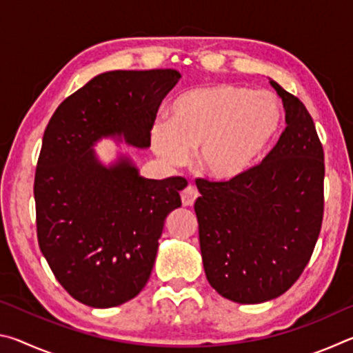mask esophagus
I'll list each match as a JSON object with an SVG mask.
<instances>
[{"instance_id": "obj_1", "label": "esophagus", "mask_w": 353, "mask_h": 353, "mask_svg": "<svg viewBox=\"0 0 353 353\" xmlns=\"http://www.w3.org/2000/svg\"><path fill=\"white\" fill-rule=\"evenodd\" d=\"M198 190L194 187H187L182 191V204L183 207H191L194 204V201L198 199Z\"/></svg>"}]
</instances>
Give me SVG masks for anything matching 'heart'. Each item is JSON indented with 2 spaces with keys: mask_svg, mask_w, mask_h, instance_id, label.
<instances>
[{
  "mask_svg": "<svg viewBox=\"0 0 353 353\" xmlns=\"http://www.w3.org/2000/svg\"><path fill=\"white\" fill-rule=\"evenodd\" d=\"M282 124L277 98L236 83L190 88L172 101L168 121L149 132L154 154L179 168L196 149V165L214 182H232L252 168Z\"/></svg>",
  "mask_w": 353,
  "mask_h": 353,
  "instance_id": "heart-1",
  "label": "heart"
}]
</instances>
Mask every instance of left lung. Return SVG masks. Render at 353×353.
I'll list each match as a JSON object with an SVG mask.
<instances>
[{
    "instance_id": "obj_1",
    "label": "left lung",
    "mask_w": 353,
    "mask_h": 353,
    "mask_svg": "<svg viewBox=\"0 0 353 353\" xmlns=\"http://www.w3.org/2000/svg\"><path fill=\"white\" fill-rule=\"evenodd\" d=\"M286 128L260 165L232 182L201 179L194 212L208 283L238 303L288 291L308 265L324 214V151L301 101L270 79Z\"/></svg>"
}]
</instances>
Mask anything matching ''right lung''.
Returning a JSON list of instances; mask_svg holds the SVG:
<instances>
[{
	"mask_svg": "<svg viewBox=\"0 0 353 353\" xmlns=\"http://www.w3.org/2000/svg\"><path fill=\"white\" fill-rule=\"evenodd\" d=\"M179 79L176 70L107 71L65 99L45 129L34 181L39 246L59 283L88 307H118L145 288L187 187L182 177H141L123 154L105 166L93 146L109 137L151 146L155 113Z\"/></svg>",
	"mask_w": 353,
	"mask_h": 353,
	"instance_id": "add662e5",
	"label": "right lung"
}]
</instances>
